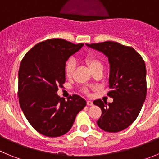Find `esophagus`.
Here are the masks:
<instances>
[{
  "label": "esophagus",
  "instance_id": "esophagus-1",
  "mask_svg": "<svg viewBox=\"0 0 159 159\" xmlns=\"http://www.w3.org/2000/svg\"><path fill=\"white\" fill-rule=\"evenodd\" d=\"M87 103H88V106H92L93 105V102L92 100H88L87 101Z\"/></svg>",
  "mask_w": 159,
  "mask_h": 159
}]
</instances>
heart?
Listing matches in <instances>:
<instances>
[{
    "label": "heart",
    "instance_id": "heart-1",
    "mask_svg": "<svg viewBox=\"0 0 159 159\" xmlns=\"http://www.w3.org/2000/svg\"><path fill=\"white\" fill-rule=\"evenodd\" d=\"M84 61L87 64V65L89 67L91 71H92V70H94L98 67H102V64L101 62V60L95 55H87L85 58H84ZM75 66V64L74 60H71V59L67 60L65 64V67H64V72H65L66 76L70 77L72 75Z\"/></svg>",
    "mask_w": 159,
    "mask_h": 159
}]
</instances>
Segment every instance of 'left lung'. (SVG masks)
I'll use <instances>...</instances> for the list:
<instances>
[{
	"label": "left lung",
	"mask_w": 159,
	"mask_h": 159,
	"mask_svg": "<svg viewBox=\"0 0 159 159\" xmlns=\"http://www.w3.org/2000/svg\"><path fill=\"white\" fill-rule=\"evenodd\" d=\"M86 45L104 54L110 64L109 92L113 102H93L101 108L97 124L107 132H119L138 117L147 95V70L142 57L133 48L113 41Z\"/></svg>",
	"instance_id": "1"
}]
</instances>
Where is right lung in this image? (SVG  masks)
Returning <instances> with one entry per match:
<instances>
[{
    "mask_svg": "<svg viewBox=\"0 0 159 159\" xmlns=\"http://www.w3.org/2000/svg\"><path fill=\"white\" fill-rule=\"evenodd\" d=\"M84 43L63 39L40 42L22 60L18 72L20 107L32 127L43 135L59 137L69 131L87 102L78 95L65 100L57 95L65 82L66 61Z\"/></svg>",
    "mask_w": 159,
    "mask_h": 159,
    "instance_id": "right-lung-1",
    "label": "right lung"
}]
</instances>
